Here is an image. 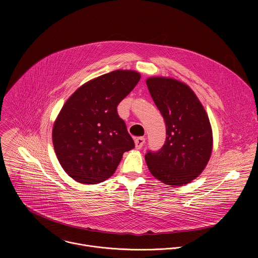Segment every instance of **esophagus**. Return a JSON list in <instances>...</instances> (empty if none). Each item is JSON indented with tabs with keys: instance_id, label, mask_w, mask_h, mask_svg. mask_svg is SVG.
<instances>
[{
	"instance_id": "1",
	"label": "esophagus",
	"mask_w": 258,
	"mask_h": 258,
	"mask_svg": "<svg viewBox=\"0 0 258 258\" xmlns=\"http://www.w3.org/2000/svg\"><path fill=\"white\" fill-rule=\"evenodd\" d=\"M144 144H145V138H143V137L137 138L135 140V146H136V149H138V150H140L142 148Z\"/></svg>"
}]
</instances>
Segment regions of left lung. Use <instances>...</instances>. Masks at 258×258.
Returning <instances> with one entry per match:
<instances>
[{"label": "left lung", "instance_id": "obj_1", "mask_svg": "<svg viewBox=\"0 0 258 258\" xmlns=\"http://www.w3.org/2000/svg\"><path fill=\"white\" fill-rule=\"evenodd\" d=\"M150 95L166 125L165 144L145 160L151 174L171 187L191 182L206 167L213 138L205 109L192 89L177 80L152 77L146 80Z\"/></svg>", "mask_w": 258, "mask_h": 258}]
</instances>
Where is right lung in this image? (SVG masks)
<instances>
[{
    "instance_id": "1",
    "label": "right lung",
    "mask_w": 258,
    "mask_h": 258,
    "mask_svg": "<svg viewBox=\"0 0 258 258\" xmlns=\"http://www.w3.org/2000/svg\"><path fill=\"white\" fill-rule=\"evenodd\" d=\"M140 79L135 70L111 71L84 84L63 105L52 139L62 168L76 181H104L135 147L116 108Z\"/></svg>"
}]
</instances>
